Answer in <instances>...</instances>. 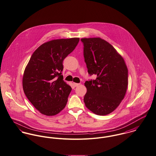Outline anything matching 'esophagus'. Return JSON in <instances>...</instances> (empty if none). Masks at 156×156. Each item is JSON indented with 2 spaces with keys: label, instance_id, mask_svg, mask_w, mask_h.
I'll use <instances>...</instances> for the list:
<instances>
[{
  "label": "esophagus",
  "instance_id": "esophagus-1",
  "mask_svg": "<svg viewBox=\"0 0 156 156\" xmlns=\"http://www.w3.org/2000/svg\"><path fill=\"white\" fill-rule=\"evenodd\" d=\"M73 85H74V87H77V86H79V85H80V83H73Z\"/></svg>",
  "mask_w": 156,
  "mask_h": 156
}]
</instances>
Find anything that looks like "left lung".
<instances>
[{
    "label": "left lung",
    "mask_w": 156,
    "mask_h": 156,
    "mask_svg": "<svg viewBox=\"0 0 156 156\" xmlns=\"http://www.w3.org/2000/svg\"><path fill=\"white\" fill-rule=\"evenodd\" d=\"M87 71L95 80L86 81V107L92 113L105 115L120 105L127 90L128 70L123 58L113 46L100 37L82 38Z\"/></svg>",
    "instance_id": "obj_1"
}]
</instances>
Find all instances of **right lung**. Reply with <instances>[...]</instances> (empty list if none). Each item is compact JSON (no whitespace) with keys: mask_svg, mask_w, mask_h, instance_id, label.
<instances>
[{"mask_svg":"<svg viewBox=\"0 0 156 156\" xmlns=\"http://www.w3.org/2000/svg\"><path fill=\"white\" fill-rule=\"evenodd\" d=\"M79 37L50 41L32 54L23 77V87L33 105L45 115H55L66 107L71 87L63 80L62 62L75 49Z\"/></svg>","mask_w":156,"mask_h":156,"instance_id":"add662e5","label":"right lung"}]
</instances>
